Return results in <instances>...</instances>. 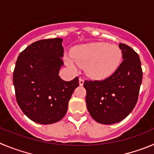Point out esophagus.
I'll list each match as a JSON object with an SVG mask.
<instances>
[{"instance_id": "obj_1", "label": "esophagus", "mask_w": 154, "mask_h": 154, "mask_svg": "<svg viewBox=\"0 0 154 154\" xmlns=\"http://www.w3.org/2000/svg\"><path fill=\"white\" fill-rule=\"evenodd\" d=\"M84 80L83 78H81V77H80V78L79 79V84H80V85L83 86V85H84Z\"/></svg>"}]
</instances>
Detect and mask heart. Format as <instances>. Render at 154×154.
I'll use <instances>...</instances> for the list:
<instances>
[{
  "instance_id": "heart-1",
  "label": "heart",
  "mask_w": 154,
  "mask_h": 154,
  "mask_svg": "<svg viewBox=\"0 0 154 154\" xmlns=\"http://www.w3.org/2000/svg\"><path fill=\"white\" fill-rule=\"evenodd\" d=\"M122 51L116 44L97 42L74 48L72 54L65 57V62L74 70L77 66L84 67L88 77L95 80L107 78L120 64Z\"/></svg>"
}]
</instances>
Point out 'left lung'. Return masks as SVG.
Here are the masks:
<instances>
[{
  "instance_id": "left-lung-1",
  "label": "left lung",
  "mask_w": 154,
  "mask_h": 154,
  "mask_svg": "<svg viewBox=\"0 0 154 154\" xmlns=\"http://www.w3.org/2000/svg\"><path fill=\"white\" fill-rule=\"evenodd\" d=\"M124 60L117 70L103 80H85L87 108L94 120L102 124L122 121L137 102L143 71L138 54L124 44H119Z\"/></svg>"
}]
</instances>
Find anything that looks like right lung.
<instances>
[{
    "instance_id": "right-lung-1",
    "label": "right lung",
    "mask_w": 154,
    "mask_h": 154,
    "mask_svg": "<svg viewBox=\"0 0 154 154\" xmlns=\"http://www.w3.org/2000/svg\"><path fill=\"white\" fill-rule=\"evenodd\" d=\"M61 38L37 41L22 51L13 74L17 102L32 121L51 124L61 120L79 86L78 77L65 81L59 70L63 62Z\"/></svg>"
}]
</instances>
